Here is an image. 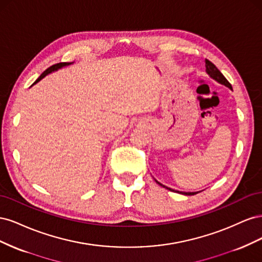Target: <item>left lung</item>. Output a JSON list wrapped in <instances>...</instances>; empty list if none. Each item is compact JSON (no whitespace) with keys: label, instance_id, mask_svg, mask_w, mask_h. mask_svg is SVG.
Masks as SVG:
<instances>
[{"label":"left lung","instance_id":"8db88e82","mask_svg":"<svg viewBox=\"0 0 262 262\" xmlns=\"http://www.w3.org/2000/svg\"><path fill=\"white\" fill-rule=\"evenodd\" d=\"M205 68H207V72H208V74H209L212 78H214V80L217 81L219 83L223 84V85H225V86L229 87V89L232 90V85H231V83H229V82L226 80L225 76L220 72V70H219L215 66H214L211 61H209L208 59H205ZM155 181L157 182L158 185L162 186V187H164V188H166V189L170 190V191H175V190H173V189H170V188H168V187H165L164 185H162L161 182H158L157 180H155ZM175 192L182 193V194H186V195H193V194H196V193H198V192H180V191H175Z\"/></svg>","mask_w":262,"mask_h":262}]
</instances>
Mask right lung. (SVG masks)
Returning a JSON list of instances; mask_svg holds the SVG:
<instances>
[{
    "label": "right lung",
    "mask_w": 262,
    "mask_h": 262,
    "mask_svg": "<svg viewBox=\"0 0 262 262\" xmlns=\"http://www.w3.org/2000/svg\"><path fill=\"white\" fill-rule=\"evenodd\" d=\"M69 64H71V63L70 62H61V63H57V64H53V66H51L50 68H48V69H47L46 71H45V72L40 75V76H39L38 78H37V81L35 82V83H37L38 81H40L41 80V78L42 77H45L47 74H49V73H51V72H53V71H57L58 69H60V68H62V67H66V66H69Z\"/></svg>",
    "instance_id": "add662e5"
}]
</instances>
